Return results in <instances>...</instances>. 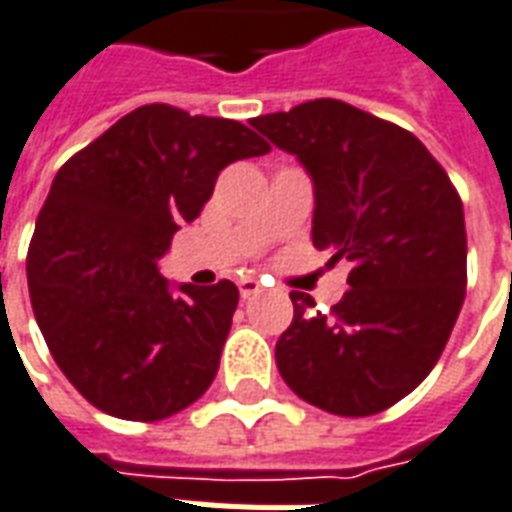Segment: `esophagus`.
Wrapping results in <instances>:
<instances>
[{"mask_svg": "<svg viewBox=\"0 0 512 512\" xmlns=\"http://www.w3.org/2000/svg\"><path fill=\"white\" fill-rule=\"evenodd\" d=\"M259 291H261V283H259V280H256V278H242V280H240V297H242V299L256 297Z\"/></svg>", "mask_w": 512, "mask_h": 512, "instance_id": "34e87169", "label": "esophagus"}]
</instances>
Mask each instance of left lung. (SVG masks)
Here are the masks:
<instances>
[{"label": "left lung", "mask_w": 512, "mask_h": 512, "mask_svg": "<svg viewBox=\"0 0 512 512\" xmlns=\"http://www.w3.org/2000/svg\"><path fill=\"white\" fill-rule=\"evenodd\" d=\"M313 180V245L348 259V291L318 313L291 291L275 361L288 388L334 416H375L432 372L467 286L464 207L416 134L313 99L251 121Z\"/></svg>", "instance_id": "obj_1"}]
</instances>
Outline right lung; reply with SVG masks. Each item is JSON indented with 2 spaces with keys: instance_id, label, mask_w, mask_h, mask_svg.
Listing matches in <instances>:
<instances>
[{
  "instance_id": "right-lung-1",
  "label": "right lung",
  "mask_w": 512,
  "mask_h": 512,
  "mask_svg": "<svg viewBox=\"0 0 512 512\" xmlns=\"http://www.w3.org/2000/svg\"><path fill=\"white\" fill-rule=\"evenodd\" d=\"M270 153L248 126L142 105L53 178L26 278L59 370L102 413L161 421L213 383L240 291L169 286L172 234L213 197L218 172Z\"/></svg>"
}]
</instances>
